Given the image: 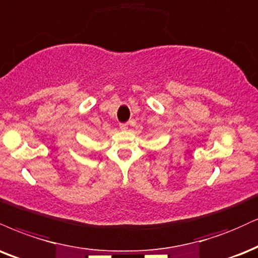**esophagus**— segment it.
<instances>
[{
  "label": "esophagus",
  "mask_w": 258,
  "mask_h": 258,
  "mask_svg": "<svg viewBox=\"0 0 258 258\" xmlns=\"http://www.w3.org/2000/svg\"><path fill=\"white\" fill-rule=\"evenodd\" d=\"M120 128L121 130H127V127H128V123L127 122H120Z\"/></svg>",
  "instance_id": "esophagus-1"
}]
</instances>
